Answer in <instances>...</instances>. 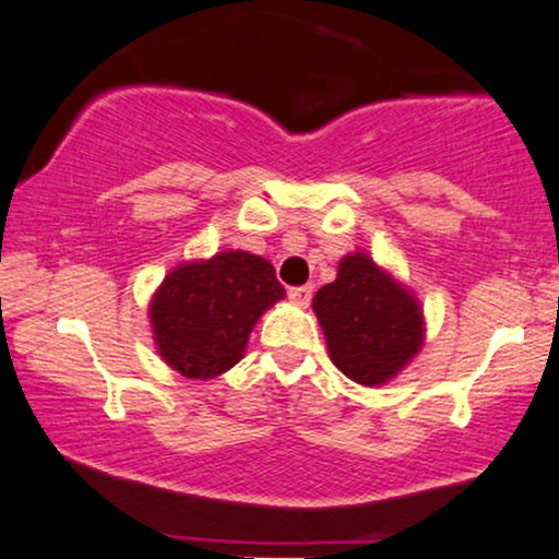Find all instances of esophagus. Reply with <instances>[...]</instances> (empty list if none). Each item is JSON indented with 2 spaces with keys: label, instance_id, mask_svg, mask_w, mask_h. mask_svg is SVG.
<instances>
[{
  "label": "esophagus",
  "instance_id": "esophagus-1",
  "mask_svg": "<svg viewBox=\"0 0 559 559\" xmlns=\"http://www.w3.org/2000/svg\"><path fill=\"white\" fill-rule=\"evenodd\" d=\"M287 296H290V300H296V304L306 306V304H309V300H311V296H313V287H311V285L290 287V290H287Z\"/></svg>",
  "mask_w": 559,
  "mask_h": 559
}]
</instances>
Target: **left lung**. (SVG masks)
Listing matches in <instances>:
<instances>
[{"label": "left lung", "instance_id": "8db88e82", "mask_svg": "<svg viewBox=\"0 0 559 559\" xmlns=\"http://www.w3.org/2000/svg\"><path fill=\"white\" fill-rule=\"evenodd\" d=\"M335 367L361 385H380L423 346L417 300L374 266L369 255H346L337 280L313 296Z\"/></svg>", "mask_w": 559, "mask_h": 559}]
</instances>
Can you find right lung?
<instances>
[{"label": "right lung", "mask_w": 559, "mask_h": 559, "mask_svg": "<svg viewBox=\"0 0 559 559\" xmlns=\"http://www.w3.org/2000/svg\"><path fill=\"white\" fill-rule=\"evenodd\" d=\"M280 298L285 287L261 255L227 250L185 263L150 304L160 356L187 378H216L242 359L253 324Z\"/></svg>", "instance_id": "obj_1"}]
</instances>
